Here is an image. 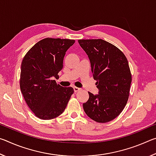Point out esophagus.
<instances>
[{
    "label": "esophagus",
    "mask_w": 156,
    "mask_h": 156,
    "mask_svg": "<svg viewBox=\"0 0 156 156\" xmlns=\"http://www.w3.org/2000/svg\"><path fill=\"white\" fill-rule=\"evenodd\" d=\"M73 90H74L75 93H76V92H78V91H80V89L77 87H73Z\"/></svg>",
    "instance_id": "obj_1"
}]
</instances>
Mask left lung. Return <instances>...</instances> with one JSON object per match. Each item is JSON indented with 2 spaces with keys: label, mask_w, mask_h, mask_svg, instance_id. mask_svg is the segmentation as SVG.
<instances>
[{
  "label": "left lung",
  "mask_w": 156,
  "mask_h": 156,
  "mask_svg": "<svg viewBox=\"0 0 156 156\" xmlns=\"http://www.w3.org/2000/svg\"><path fill=\"white\" fill-rule=\"evenodd\" d=\"M91 62L98 94L89 92L83 103L84 112L97 122H108L122 112L127 102L131 74L125 54L113 44L102 39L78 40Z\"/></svg>",
  "instance_id": "left-lung-1"
}]
</instances>
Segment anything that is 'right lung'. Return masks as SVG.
I'll use <instances>...</instances> for the list:
<instances>
[{
  "mask_svg": "<svg viewBox=\"0 0 156 156\" xmlns=\"http://www.w3.org/2000/svg\"><path fill=\"white\" fill-rule=\"evenodd\" d=\"M74 40L47 38L26 54L21 64L20 87L26 103L36 117L51 120L62 114L72 87H63L53 78L63 67V59Z\"/></svg>",
  "mask_w": 156,
  "mask_h": 156,
  "instance_id": "add662e5",
  "label": "right lung"
}]
</instances>
